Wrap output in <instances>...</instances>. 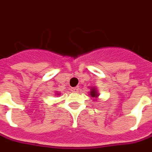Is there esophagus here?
<instances>
[{"label": "esophagus", "instance_id": "esophagus-1", "mask_svg": "<svg viewBox=\"0 0 152 152\" xmlns=\"http://www.w3.org/2000/svg\"><path fill=\"white\" fill-rule=\"evenodd\" d=\"M71 90H72V91L74 93H78V90H79V88H78V86H77V87H74V88H71Z\"/></svg>", "mask_w": 152, "mask_h": 152}]
</instances>
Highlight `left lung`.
Masks as SVG:
<instances>
[{"label": "left lung", "instance_id": "1", "mask_svg": "<svg viewBox=\"0 0 152 152\" xmlns=\"http://www.w3.org/2000/svg\"><path fill=\"white\" fill-rule=\"evenodd\" d=\"M88 94H89L90 98L93 99H94V100H97L98 97H99V91H98V89L96 87H91V88H90V91L88 92Z\"/></svg>", "mask_w": 152, "mask_h": 152}]
</instances>
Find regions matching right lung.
Wrapping results in <instances>:
<instances>
[{"mask_svg":"<svg viewBox=\"0 0 152 152\" xmlns=\"http://www.w3.org/2000/svg\"><path fill=\"white\" fill-rule=\"evenodd\" d=\"M55 94H56V95H57V96H58V95H60V93H58V92H56V93H55Z\"/></svg>","mask_w":152,"mask_h":152,"instance_id":"add662e5","label":"right lung"}]
</instances>
